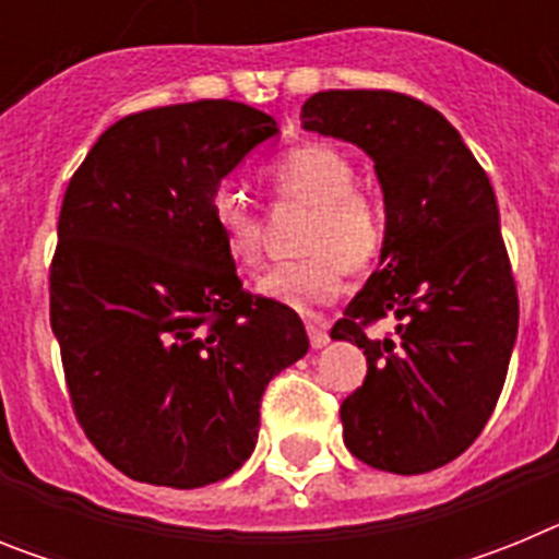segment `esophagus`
<instances>
[{
    "label": "esophagus",
    "mask_w": 559,
    "mask_h": 559,
    "mask_svg": "<svg viewBox=\"0 0 559 559\" xmlns=\"http://www.w3.org/2000/svg\"><path fill=\"white\" fill-rule=\"evenodd\" d=\"M308 338H310V344H313L316 349L324 347V344L330 341L328 324H324L322 319H308Z\"/></svg>",
    "instance_id": "esophagus-1"
}]
</instances>
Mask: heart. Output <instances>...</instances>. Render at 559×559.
Wrapping results in <instances>:
<instances>
[{
  "label": "heart",
  "instance_id": "b5f03b06",
  "mask_svg": "<svg viewBox=\"0 0 559 559\" xmlns=\"http://www.w3.org/2000/svg\"><path fill=\"white\" fill-rule=\"evenodd\" d=\"M271 195L280 204L310 206L302 251L308 257L280 263L257 280V290L296 310L333 302L344 288V271L364 274L378 263L389 243L386 204L355 185L358 170L341 147L305 142L290 147L265 170ZM212 224L226 254L237 265L260 263V218L240 195H212Z\"/></svg>",
  "mask_w": 559,
  "mask_h": 559
}]
</instances>
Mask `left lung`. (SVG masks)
<instances>
[{"mask_svg": "<svg viewBox=\"0 0 559 559\" xmlns=\"http://www.w3.org/2000/svg\"><path fill=\"white\" fill-rule=\"evenodd\" d=\"M302 126L364 147L389 212L380 269L330 330L367 355L364 386L341 403L344 442L378 471H437L484 431L515 347L496 192L456 128L403 92H319ZM383 318L395 333L374 340Z\"/></svg>", "mask_w": 559, "mask_h": 559, "instance_id": "1", "label": "left lung"}]
</instances>
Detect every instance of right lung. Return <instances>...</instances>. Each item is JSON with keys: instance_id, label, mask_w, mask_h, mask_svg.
Here are the masks:
<instances>
[{"instance_id": "add662e5", "label": "right lung", "mask_w": 559, "mask_h": 559, "mask_svg": "<svg viewBox=\"0 0 559 559\" xmlns=\"http://www.w3.org/2000/svg\"><path fill=\"white\" fill-rule=\"evenodd\" d=\"M274 133L237 100L128 114L63 192L49 324L75 419L133 481L192 490L235 473L269 380L308 353L296 310L243 288L210 212Z\"/></svg>"}]
</instances>
